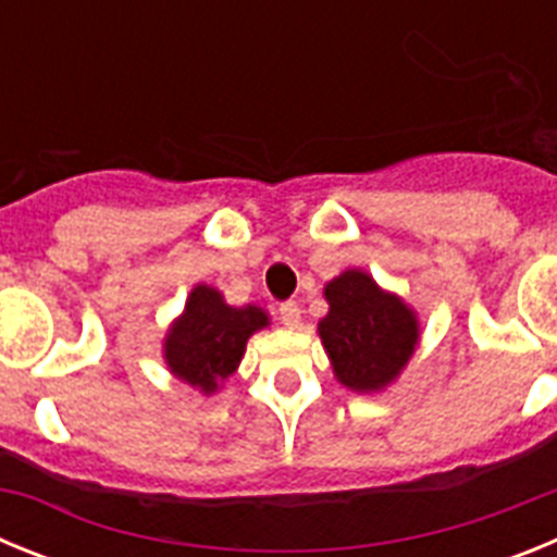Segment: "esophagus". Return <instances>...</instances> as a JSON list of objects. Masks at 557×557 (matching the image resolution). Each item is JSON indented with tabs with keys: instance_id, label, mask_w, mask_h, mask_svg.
Instances as JSON below:
<instances>
[{
	"instance_id": "34e87169",
	"label": "esophagus",
	"mask_w": 557,
	"mask_h": 557,
	"mask_svg": "<svg viewBox=\"0 0 557 557\" xmlns=\"http://www.w3.org/2000/svg\"><path fill=\"white\" fill-rule=\"evenodd\" d=\"M278 314H282V323L287 329H298V326H301V307H298V304H295V301L282 304Z\"/></svg>"
}]
</instances>
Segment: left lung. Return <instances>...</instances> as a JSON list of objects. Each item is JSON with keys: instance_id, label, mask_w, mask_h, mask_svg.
I'll return each instance as SVG.
<instances>
[{"instance_id": "obj_1", "label": "left lung", "mask_w": 557, "mask_h": 557, "mask_svg": "<svg viewBox=\"0 0 557 557\" xmlns=\"http://www.w3.org/2000/svg\"><path fill=\"white\" fill-rule=\"evenodd\" d=\"M323 298L329 312L318 323V334L334 379L354 393L391 387L421 343L416 309L359 268L334 275L323 287Z\"/></svg>"}]
</instances>
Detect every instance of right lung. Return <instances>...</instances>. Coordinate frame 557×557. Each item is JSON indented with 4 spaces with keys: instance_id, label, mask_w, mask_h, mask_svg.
I'll use <instances>...</instances> for the list:
<instances>
[{
    "instance_id": "obj_1",
    "label": "right lung",
    "mask_w": 557,
    "mask_h": 557,
    "mask_svg": "<svg viewBox=\"0 0 557 557\" xmlns=\"http://www.w3.org/2000/svg\"><path fill=\"white\" fill-rule=\"evenodd\" d=\"M268 326L270 314L262 307H231L218 287L195 284L184 312L166 329L161 354L172 376L214 396L243 362L248 339Z\"/></svg>"
}]
</instances>
